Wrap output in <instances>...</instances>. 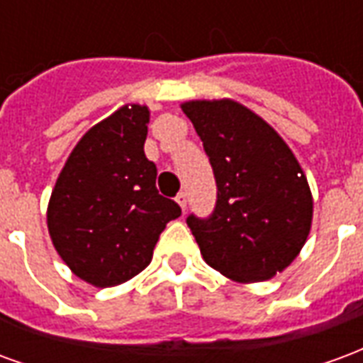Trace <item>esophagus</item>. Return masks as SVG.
Instances as JSON below:
<instances>
[{"label":"esophagus","instance_id":"34e87169","mask_svg":"<svg viewBox=\"0 0 363 363\" xmlns=\"http://www.w3.org/2000/svg\"><path fill=\"white\" fill-rule=\"evenodd\" d=\"M177 202L181 206L182 210H186V204H189V196H186V192H179L177 194Z\"/></svg>","mask_w":363,"mask_h":363}]
</instances>
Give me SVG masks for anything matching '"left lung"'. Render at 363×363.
I'll return each mask as SVG.
<instances>
[{
	"label": "left lung",
	"instance_id": "8db88e82",
	"mask_svg": "<svg viewBox=\"0 0 363 363\" xmlns=\"http://www.w3.org/2000/svg\"><path fill=\"white\" fill-rule=\"evenodd\" d=\"M182 112L196 128L216 177L208 218H186L204 260L235 281L272 278L307 241L313 198L301 167L264 120L235 101H190Z\"/></svg>",
	"mask_w": 363,
	"mask_h": 363
}]
</instances>
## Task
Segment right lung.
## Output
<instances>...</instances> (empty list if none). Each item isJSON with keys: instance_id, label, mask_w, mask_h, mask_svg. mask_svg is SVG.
<instances>
[{"instance_id": "right-lung-1", "label": "right lung", "mask_w": 363, "mask_h": 363, "mask_svg": "<svg viewBox=\"0 0 363 363\" xmlns=\"http://www.w3.org/2000/svg\"><path fill=\"white\" fill-rule=\"evenodd\" d=\"M147 106H122L83 135L48 204V231L75 276L111 288L147 267L161 231L181 206L157 192L145 157Z\"/></svg>"}]
</instances>
